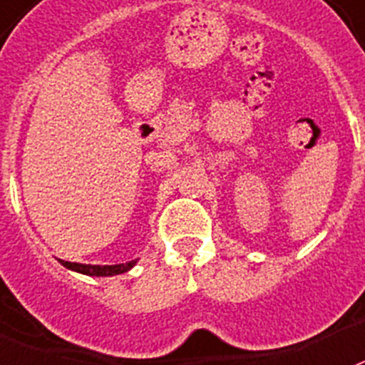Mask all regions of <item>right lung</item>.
Listing matches in <instances>:
<instances>
[{"instance_id": "add662e5", "label": "right lung", "mask_w": 365, "mask_h": 365, "mask_svg": "<svg viewBox=\"0 0 365 365\" xmlns=\"http://www.w3.org/2000/svg\"><path fill=\"white\" fill-rule=\"evenodd\" d=\"M63 267L76 270V272L87 274V276H114V274L128 272L134 267L135 260H130L126 264H113V267H97V264H79V262H68V260H60Z\"/></svg>"}]
</instances>
